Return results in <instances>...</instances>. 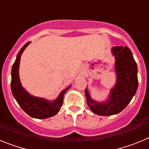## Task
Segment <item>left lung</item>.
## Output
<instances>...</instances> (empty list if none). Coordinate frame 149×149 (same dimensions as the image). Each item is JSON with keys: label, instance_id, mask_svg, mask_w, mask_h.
<instances>
[{"label": "left lung", "instance_id": "8db88e82", "mask_svg": "<svg viewBox=\"0 0 149 149\" xmlns=\"http://www.w3.org/2000/svg\"><path fill=\"white\" fill-rule=\"evenodd\" d=\"M114 56L116 84L110 89L106 100L98 101L92 98L87 87L85 89L86 102L90 110L97 115L112 116L125 108L138 88L137 65L132 52L127 47L115 46L111 48Z\"/></svg>", "mask_w": 149, "mask_h": 149}]
</instances>
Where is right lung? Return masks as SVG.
Segmentation results:
<instances>
[{
	"mask_svg": "<svg viewBox=\"0 0 149 149\" xmlns=\"http://www.w3.org/2000/svg\"><path fill=\"white\" fill-rule=\"evenodd\" d=\"M31 42L26 43L17 54L16 59L12 67L11 90L13 96L22 110L30 116L35 119H47L58 113L63 102V96L72 85L61 91L57 98L48 100L32 95L22 86L19 77V65L21 56L24 51Z\"/></svg>",
	"mask_w": 149,
	"mask_h": 149,
	"instance_id": "right-lung-1",
	"label": "right lung"
}]
</instances>
